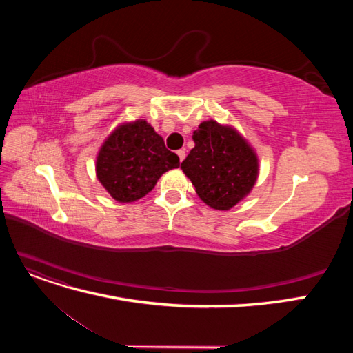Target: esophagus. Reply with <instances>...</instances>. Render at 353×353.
Instances as JSON below:
<instances>
[{"instance_id":"34e87169","label":"esophagus","mask_w":353,"mask_h":353,"mask_svg":"<svg viewBox=\"0 0 353 353\" xmlns=\"http://www.w3.org/2000/svg\"><path fill=\"white\" fill-rule=\"evenodd\" d=\"M176 154H178V157H179V162H183V160L185 159V150H178Z\"/></svg>"}]
</instances>
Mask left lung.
<instances>
[{"label": "left lung", "mask_w": 353, "mask_h": 353, "mask_svg": "<svg viewBox=\"0 0 353 353\" xmlns=\"http://www.w3.org/2000/svg\"><path fill=\"white\" fill-rule=\"evenodd\" d=\"M194 148L181 163L197 196L216 210H230L248 196L259 160L248 140L230 125L205 121L193 132Z\"/></svg>", "instance_id": "8db88e82"}]
</instances>
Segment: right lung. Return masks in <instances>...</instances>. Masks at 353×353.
I'll list each match as a JSON object with an SVG mask.
<instances>
[{
	"mask_svg": "<svg viewBox=\"0 0 353 353\" xmlns=\"http://www.w3.org/2000/svg\"><path fill=\"white\" fill-rule=\"evenodd\" d=\"M179 166V157L165 147L144 119L125 122L101 144L95 174L105 191L121 203L144 197L169 169Z\"/></svg>",
	"mask_w": 353,
	"mask_h": 353,
	"instance_id": "right-lung-1",
	"label": "right lung"
}]
</instances>
